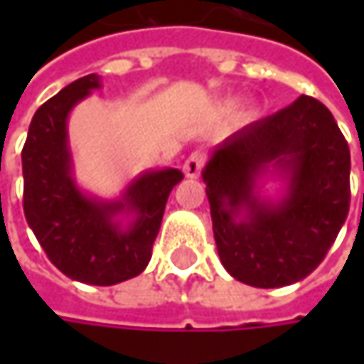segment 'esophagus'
I'll list each match as a JSON object with an SVG mask.
<instances>
[{
	"label": "esophagus",
	"instance_id": "obj_1",
	"mask_svg": "<svg viewBox=\"0 0 364 364\" xmlns=\"http://www.w3.org/2000/svg\"><path fill=\"white\" fill-rule=\"evenodd\" d=\"M204 161H206V158H204V154H192L188 160L184 161V166H182V170H184V174L188 176V178H198L200 176V170H203Z\"/></svg>",
	"mask_w": 364,
	"mask_h": 364
}]
</instances>
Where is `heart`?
Here are the masks:
<instances>
[{
  "label": "heart",
  "mask_w": 364,
  "mask_h": 364,
  "mask_svg": "<svg viewBox=\"0 0 364 364\" xmlns=\"http://www.w3.org/2000/svg\"><path fill=\"white\" fill-rule=\"evenodd\" d=\"M232 107H235V101H227V103H225V109H227V111H231Z\"/></svg>",
  "instance_id": "obj_1"
}]
</instances>
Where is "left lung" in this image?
<instances>
[{
    "instance_id": "obj_1",
    "label": "left lung",
    "mask_w": 364,
    "mask_h": 364,
    "mask_svg": "<svg viewBox=\"0 0 364 364\" xmlns=\"http://www.w3.org/2000/svg\"><path fill=\"white\" fill-rule=\"evenodd\" d=\"M350 151L326 107L301 95L213 147L203 170L220 263L253 287L291 286L348 217ZM267 181H279L272 195Z\"/></svg>"
}]
</instances>
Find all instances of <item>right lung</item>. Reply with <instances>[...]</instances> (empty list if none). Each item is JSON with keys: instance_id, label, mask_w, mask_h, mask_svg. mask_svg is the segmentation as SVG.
<instances>
[{"instance_id": "1", "label": "right lung", "mask_w": 364, "mask_h": 364, "mask_svg": "<svg viewBox=\"0 0 364 364\" xmlns=\"http://www.w3.org/2000/svg\"><path fill=\"white\" fill-rule=\"evenodd\" d=\"M101 87V77L87 75L34 113L21 149L23 213L38 243L66 277L115 286L147 267L168 196L184 174L176 168L146 170L115 198L78 186L68 117Z\"/></svg>"}]
</instances>
